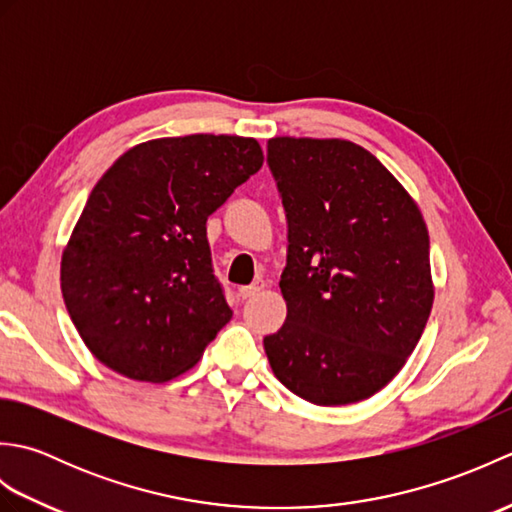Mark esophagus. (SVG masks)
I'll use <instances>...</instances> for the list:
<instances>
[{
    "instance_id": "obj_1",
    "label": "esophagus",
    "mask_w": 512,
    "mask_h": 512,
    "mask_svg": "<svg viewBox=\"0 0 512 512\" xmlns=\"http://www.w3.org/2000/svg\"><path fill=\"white\" fill-rule=\"evenodd\" d=\"M262 290H264V281H255V284L239 288V297H242V299H250V297L259 295V292H262Z\"/></svg>"
}]
</instances>
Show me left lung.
Listing matches in <instances>:
<instances>
[{
    "instance_id": "obj_1",
    "label": "left lung",
    "mask_w": 512,
    "mask_h": 512,
    "mask_svg": "<svg viewBox=\"0 0 512 512\" xmlns=\"http://www.w3.org/2000/svg\"><path fill=\"white\" fill-rule=\"evenodd\" d=\"M288 220L286 323L264 339L292 394L336 407L365 400L418 345L433 306L429 231L418 204L361 145L268 140Z\"/></svg>"
}]
</instances>
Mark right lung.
Returning a JSON list of instances; mask_svg holds the SVG:
<instances>
[{"label":"right lung","instance_id":"right-lung-1","mask_svg":"<svg viewBox=\"0 0 512 512\" xmlns=\"http://www.w3.org/2000/svg\"><path fill=\"white\" fill-rule=\"evenodd\" d=\"M264 165L255 138L193 134L136 145L96 182L61 259L88 350L147 383L187 372L231 321L206 220Z\"/></svg>","mask_w":512,"mask_h":512}]
</instances>
